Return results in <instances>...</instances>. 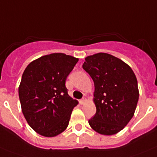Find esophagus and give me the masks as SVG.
Instances as JSON below:
<instances>
[{"mask_svg":"<svg viewBox=\"0 0 157 157\" xmlns=\"http://www.w3.org/2000/svg\"><path fill=\"white\" fill-rule=\"evenodd\" d=\"M85 102H86V99H85V98H83V99H81L80 100V104H84V103H85Z\"/></svg>","mask_w":157,"mask_h":157,"instance_id":"obj_1","label":"esophagus"}]
</instances>
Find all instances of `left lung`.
Here are the masks:
<instances>
[{
  "instance_id": "1",
  "label": "left lung",
  "mask_w": 157,
  "mask_h": 157,
  "mask_svg": "<svg viewBox=\"0 0 157 157\" xmlns=\"http://www.w3.org/2000/svg\"><path fill=\"white\" fill-rule=\"evenodd\" d=\"M94 81L96 113L88 123L97 133L113 135L133 118L139 98L137 80L132 69L106 53L88 56L82 65Z\"/></svg>"
}]
</instances>
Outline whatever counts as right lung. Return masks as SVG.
I'll return each mask as SVG.
<instances>
[{
    "label": "right lung",
    "instance_id": "1",
    "mask_svg": "<svg viewBox=\"0 0 157 157\" xmlns=\"http://www.w3.org/2000/svg\"><path fill=\"white\" fill-rule=\"evenodd\" d=\"M77 62L78 58L62 53L50 54L31 62L22 75V112L40 135L55 137L67 128L78 101L68 95L65 80Z\"/></svg>",
    "mask_w": 157,
    "mask_h": 157
}]
</instances>
